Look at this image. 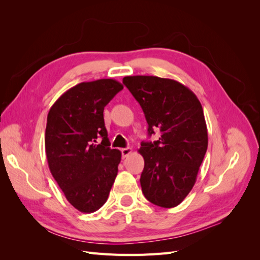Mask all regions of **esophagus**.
<instances>
[{
    "mask_svg": "<svg viewBox=\"0 0 260 260\" xmlns=\"http://www.w3.org/2000/svg\"><path fill=\"white\" fill-rule=\"evenodd\" d=\"M131 153H132V148L131 147H125V148L121 149V155H122L123 158H125V157L129 156Z\"/></svg>",
    "mask_w": 260,
    "mask_h": 260,
    "instance_id": "1",
    "label": "esophagus"
}]
</instances>
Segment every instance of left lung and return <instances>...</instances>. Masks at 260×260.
<instances>
[{
  "label": "left lung",
  "instance_id": "obj_1",
  "mask_svg": "<svg viewBox=\"0 0 260 260\" xmlns=\"http://www.w3.org/2000/svg\"><path fill=\"white\" fill-rule=\"evenodd\" d=\"M123 84L142 107L148 136L141 186L147 201L164 208L178 206L191 192L208 146L207 125L198 96L176 80L155 76H128Z\"/></svg>",
  "mask_w": 260,
  "mask_h": 260
}]
</instances>
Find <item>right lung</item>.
Wrapping results in <instances>:
<instances>
[{
    "instance_id": "1",
    "label": "right lung",
    "mask_w": 260,
    "mask_h": 260,
    "mask_svg": "<svg viewBox=\"0 0 260 260\" xmlns=\"http://www.w3.org/2000/svg\"><path fill=\"white\" fill-rule=\"evenodd\" d=\"M122 89L114 79L81 82L60 95L48 115L50 171L67 201L85 214L104 205L117 176L121 152L109 147L103 112Z\"/></svg>"
}]
</instances>
